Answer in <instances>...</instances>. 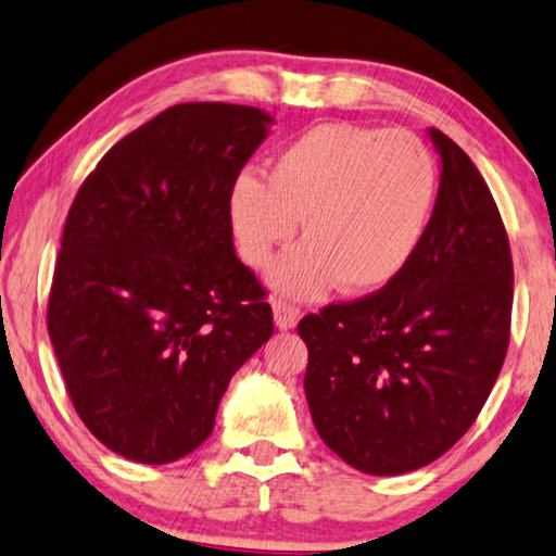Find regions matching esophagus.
I'll list each match as a JSON object with an SVG mask.
<instances>
[{"mask_svg":"<svg viewBox=\"0 0 556 556\" xmlns=\"http://www.w3.org/2000/svg\"><path fill=\"white\" fill-rule=\"evenodd\" d=\"M273 317H276V325L280 330H290L300 320V307L288 303V300H273Z\"/></svg>","mask_w":556,"mask_h":556,"instance_id":"esophagus-1","label":"esophagus"}]
</instances>
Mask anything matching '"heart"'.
Returning a JSON list of instances; mask_svg holds the SVG:
<instances>
[{"instance_id": "b5f03b06", "label": "heart", "mask_w": 556, "mask_h": 556, "mask_svg": "<svg viewBox=\"0 0 556 556\" xmlns=\"http://www.w3.org/2000/svg\"><path fill=\"white\" fill-rule=\"evenodd\" d=\"M433 199V160L412 132L327 123L280 150L268 179L241 172L226 214L236 251L253 268L266 266L303 218L305 241L273 266L270 280L313 298L334 280L350 293L389 283L421 241Z\"/></svg>"}]
</instances>
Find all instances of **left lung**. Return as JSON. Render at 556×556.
<instances>
[{"instance_id": "8db88e82", "label": "left lung", "mask_w": 556, "mask_h": 556, "mask_svg": "<svg viewBox=\"0 0 556 556\" xmlns=\"http://www.w3.org/2000/svg\"><path fill=\"white\" fill-rule=\"evenodd\" d=\"M433 214L375 293L305 315V396L320 439L369 476L424 468L460 441L503 369L513 253L483 175L448 135Z\"/></svg>"}]
</instances>
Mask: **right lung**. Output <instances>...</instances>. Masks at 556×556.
<instances>
[{"instance_id": "1", "label": "right lung", "mask_w": 556, "mask_h": 556, "mask_svg": "<svg viewBox=\"0 0 556 556\" xmlns=\"http://www.w3.org/2000/svg\"><path fill=\"white\" fill-rule=\"evenodd\" d=\"M268 123L249 105H172L115 142L68 208L51 344L80 421L127 460L202 445L236 369L273 334L226 214Z\"/></svg>"}]
</instances>
